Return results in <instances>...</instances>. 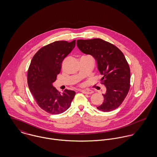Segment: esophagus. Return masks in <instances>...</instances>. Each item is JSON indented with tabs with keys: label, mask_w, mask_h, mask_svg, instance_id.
I'll use <instances>...</instances> for the list:
<instances>
[{
	"label": "esophagus",
	"mask_w": 157,
	"mask_h": 157,
	"mask_svg": "<svg viewBox=\"0 0 157 157\" xmlns=\"http://www.w3.org/2000/svg\"><path fill=\"white\" fill-rule=\"evenodd\" d=\"M82 92L84 93V94H92L94 92L93 90H81Z\"/></svg>",
	"instance_id": "34e87169"
}]
</instances>
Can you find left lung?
Returning <instances> with one entry per match:
<instances>
[{
    "instance_id": "1",
    "label": "left lung",
    "mask_w": 157,
    "mask_h": 157,
    "mask_svg": "<svg viewBox=\"0 0 157 157\" xmlns=\"http://www.w3.org/2000/svg\"><path fill=\"white\" fill-rule=\"evenodd\" d=\"M78 49L95 59L106 87L104 100L97 108L103 112L117 109L123 103L130 88V68L123 52L115 45L101 39L77 40Z\"/></svg>"
}]
</instances>
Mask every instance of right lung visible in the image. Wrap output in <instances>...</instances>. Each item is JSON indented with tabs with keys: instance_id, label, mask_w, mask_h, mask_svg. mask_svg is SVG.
Wrapping results in <instances>:
<instances>
[{
	"instance_id": "add662e5",
	"label": "right lung",
	"mask_w": 157,
	"mask_h": 157,
	"mask_svg": "<svg viewBox=\"0 0 157 157\" xmlns=\"http://www.w3.org/2000/svg\"><path fill=\"white\" fill-rule=\"evenodd\" d=\"M75 45V40L54 42L40 48L31 62L27 75L29 89L37 105L49 113L66 111L75 95L72 90L60 92L52 85L61 71L63 60Z\"/></svg>"
}]
</instances>
